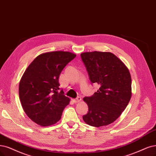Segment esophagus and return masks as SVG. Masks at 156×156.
<instances>
[{"mask_svg":"<svg viewBox=\"0 0 156 156\" xmlns=\"http://www.w3.org/2000/svg\"><path fill=\"white\" fill-rule=\"evenodd\" d=\"M81 100H82L81 98H80V96H78V97L76 98L73 99V101L74 103H78V102H80Z\"/></svg>","mask_w":156,"mask_h":156,"instance_id":"1","label":"esophagus"}]
</instances>
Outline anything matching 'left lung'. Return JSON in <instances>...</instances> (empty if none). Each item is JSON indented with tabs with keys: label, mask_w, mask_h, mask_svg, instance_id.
<instances>
[{
	"label": "left lung",
	"mask_w": 156,
	"mask_h": 156,
	"mask_svg": "<svg viewBox=\"0 0 156 156\" xmlns=\"http://www.w3.org/2000/svg\"><path fill=\"white\" fill-rule=\"evenodd\" d=\"M80 56L91 84L100 86L93 96L83 98L89 111L83 119L96 127L108 125L120 116L130 101V74L124 63L109 52H86Z\"/></svg>",
	"instance_id": "1"
}]
</instances>
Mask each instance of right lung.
I'll return each mask as SVG.
<instances>
[{
    "instance_id": "obj_1",
    "label": "right lung",
    "mask_w": 156,
    "mask_h": 156,
    "mask_svg": "<svg viewBox=\"0 0 156 156\" xmlns=\"http://www.w3.org/2000/svg\"><path fill=\"white\" fill-rule=\"evenodd\" d=\"M75 57L70 52L45 53L38 55L26 69L19 83V98L25 113L34 123L46 126L60 119L70 99L60 89L58 78Z\"/></svg>"
}]
</instances>
